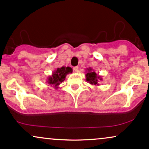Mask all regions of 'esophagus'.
Segmentation results:
<instances>
[{
  "instance_id": "esophagus-1",
  "label": "esophagus",
  "mask_w": 149,
  "mask_h": 149,
  "mask_svg": "<svg viewBox=\"0 0 149 149\" xmlns=\"http://www.w3.org/2000/svg\"><path fill=\"white\" fill-rule=\"evenodd\" d=\"M73 70H74V71H75V72H77L79 70V67L78 66H75V67L73 68Z\"/></svg>"
}]
</instances>
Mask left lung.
Masks as SVG:
<instances>
[{
	"label": "left lung",
	"instance_id": "8db88e82",
	"mask_svg": "<svg viewBox=\"0 0 149 149\" xmlns=\"http://www.w3.org/2000/svg\"><path fill=\"white\" fill-rule=\"evenodd\" d=\"M86 81L90 84L93 86H99V81H102V78L95 73V72L91 68H88L86 70Z\"/></svg>",
	"mask_w": 149,
	"mask_h": 149
}]
</instances>
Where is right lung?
<instances>
[{"mask_svg": "<svg viewBox=\"0 0 149 149\" xmlns=\"http://www.w3.org/2000/svg\"><path fill=\"white\" fill-rule=\"evenodd\" d=\"M72 72V69L70 67L63 66L61 68H58L52 72V75L48 77L47 83L51 86H54V88L58 89L59 85L65 79L66 76Z\"/></svg>", "mask_w": 149, "mask_h": 149, "instance_id": "obj_1", "label": "right lung"}]
</instances>
